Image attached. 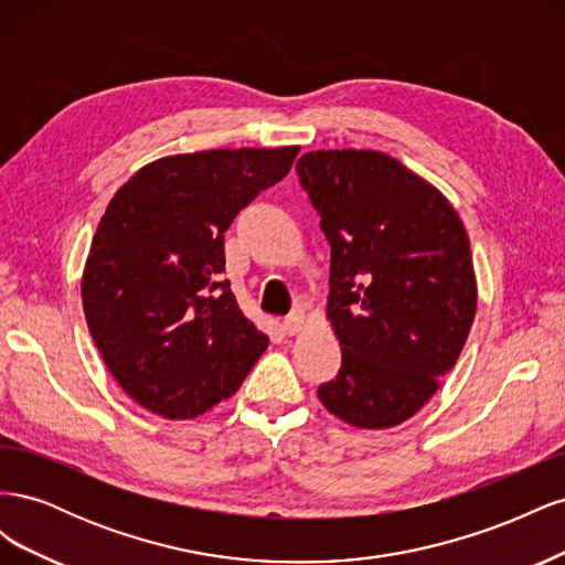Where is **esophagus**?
I'll list each match as a JSON object with an SVG mask.
<instances>
[{"label":"esophagus","instance_id":"34e87169","mask_svg":"<svg viewBox=\"0 0 565 565\" xmlns=\"http://www.w3.org/2000/svg\"><path fill=\"white\" fill-rule=\"evenodd\" d=\"M303 320H306V311H303V306H299V309H297L295 313H289V316L285 318L282 328H285L287 334H297V332H301V328H303Z\"/></svg>","mask_w":565,"mask_h":565}]
</instances>
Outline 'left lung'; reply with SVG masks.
I'll return each mask as SVG.
<instances>
[{
	"instance_id": "1",
	"label": "left lung",
	"mask_w": 565,
	"mask_h": 565,
	"mask_svg": "<svg viewBox=\"0 0 565 565\" xmlns=\"http://www.w3.org/2000/svg\"><path fill=\"white\" fill-rule=\"evenodd\" d=\"M297 172L332 247L341 367L318 398L358 429H391L465 349L478 301L467 228L436 185L380 150L303 152Z\"/></svg>"
}]
</instances>
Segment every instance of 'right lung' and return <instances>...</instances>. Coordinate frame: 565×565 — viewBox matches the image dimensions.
Instances as JSON below:
<instances>
[{
  "mask_svg": "<svg viewBox=\"0 0 565 565\" xmlns=\"http://www.w3.org/2000/svg\"><path fill=\"white\" fill-rule=\"evenodd\" d=\"M299 146L218 148L141 167L108 202L82 306L115 382L164 419H193L241 388L268 337L224 276L237 212L287 177Z\"/></svg>",
  "mask_w": 565,
  "mask_h": 565,
  "instance_id": "add662e5",
  "label": "right lung"
}]
</instances>
